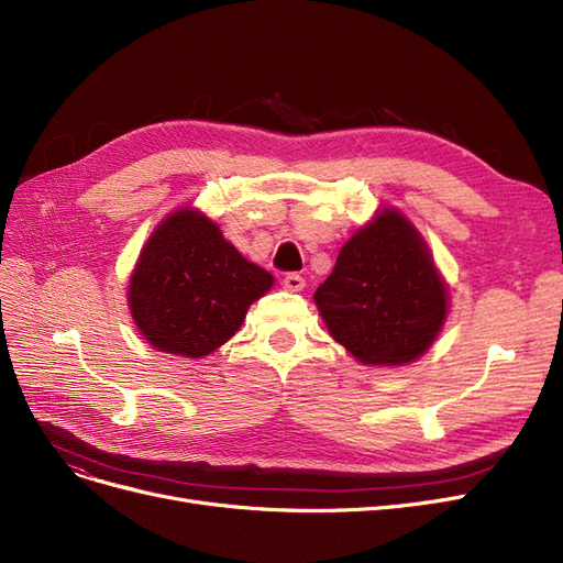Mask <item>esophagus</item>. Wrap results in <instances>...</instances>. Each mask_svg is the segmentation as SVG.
<instances>
[{
    "mask_svg": "<svg viewBox=\"0 0 563 563\" xmlns=\"http://www.w3.org/2000/svg\"><path fill=\"white\" fill-rule=\"evenodd\" d=\"M283 287L289 289V292H301V289L306 287V280L299 274H287L283 278Z\"/></svg>",
    "mask_w": 563,
    "mask_h": 563,
    "instance_id": "34e87169",
    "label": "esophagus"
}]
</instances>
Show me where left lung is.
Instances as JSON below:
<instances>
[{
	"instance_id": "left-lung-1",
	"label": "left lung",
	"mask_w": 563,
	"mask_h": 563,
	"mask_svg": "<svg viewBox=\"0 0 563 563\" xmlns=\"http://www.w3.org/2000/svg\"><path fill=\"white\" fill-rule=\"evenodd\" d=\"M313 299L329 334L368 366L422 357L448 316V287L397 208H383L341 247Z\"/></svg>"
}]
</instances>
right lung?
Masks as SVG:
<instances>
[{
  "label": "right lung",
  "instance_id": "add662e5",
  "mask_svg": "<svg viewBox=\"0 0 563 563\" xmlns=\"http://www.w3.org/2000/svg\"><path fill=\"white\" fill-rule=\"evenodd\" d=\"M271 285L274 276L247 262L213 220L180 208L143 245L128 303L155 350L199 360L236 334Z\"/></svg>",
  "mask_w": 563,
  "mask_h": 563
}]
</instances>
